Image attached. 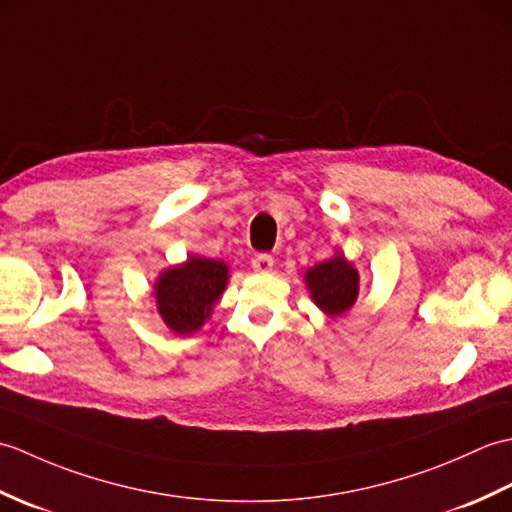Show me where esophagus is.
<instances>
[{
  "instance_id": "34e87169",
  "label": "esophagus",
  "mask_w": 512,
  "mask_h": 512,
  "mask_svg": "<svg viewBox=\"0 0 512 512\" xmlns=\"http://www.w3.org/2000/svg\"><path fill=\"white\" fill-rule=\"evenodd\" d=\"M275 266V259L270 257L268 253H259L253 257V268L257 270V273H270Z\"/></svg>"
}]
</instances>
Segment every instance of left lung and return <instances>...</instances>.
I'll return each instance as SVG.
<instances>
[{
	"mask_svg": "<svg viewBox=\"0 0 512 512\" xmlns=\"http://www.w3.org/2000/svg\"><path fill=\"white\" fill-rule=\"evenodd\" d=\"M306 286L312 301L328 317H341L356 303L358 270L339 253L328 262L310 268L306 273Z\"/></svg>",
	"mask_w": 512,
	"mask_h": 512,
	"instance_id": "left-lung-1",
	"label": "left lung"
}]
</instances>
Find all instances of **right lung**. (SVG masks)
<instances>
[{
  "label": "right lung",
  "instance_id": "add662e5",
  "mask_svg": "<svg viewBox=\"0 0 512 512\" xmlns=\"http://www.w3.org/2000/svg\"><path fill=\"white\" fill-rule=\"evenodd\" d=\"M226 281L228 266L217 259L191 255L184 264L167 268L154 286L162 321L178 334L200 330L202 323L211 317Z\"/></svg>",
  "mask_w": 512,
  "mask_h": 512
}]
</instances>
